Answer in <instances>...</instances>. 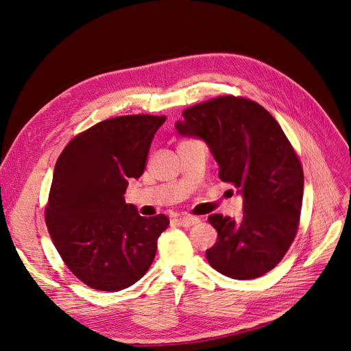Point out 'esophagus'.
<instances>
[{
  "label": "esophagus",
  "mask_w": 351,
  "mask_h": 351,
  "mask_svg": "<svg viewBox=\"0 0 351 351\" xmlns=\"http://www.w3.org/2000/svg\"><path fill=\"white\" fill-rule=\"evenodd\" d=\"M174 221L182 227H192V226L197 224L200 219L197 217H182V218H176Z\"/></svg>",
  "instance_id": "34e87169"
}]
</instances>
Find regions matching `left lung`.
Instances as JSON below:
<instances>
[{
    "instance_id": "1",
    "label": "left lung",
    "mask_w": 351,
    "mask_h": 351,
    "mask_svg": "<svg viewBox=\"0 0 351 351\" xmlns=\"http://www.w3.org/2000/svg\"><path fill=\"white\" fill-rule=\"evenodd\" d=\"M176 129L204 139L222 182L243 195V218L208 217L218 231L209 265L236 280L258 278L284 258L300 224L303 168L281 125L262 105L224 95L186 108Z\"/></svg>"
}]
</instances>
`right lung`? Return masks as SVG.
Here are the masks:
<instances>
[{
    "instance_id": "right-lung-1",
    "label": "right lung",
    "mask_w": 351,
    "mask_h": 351,
    "mask_svg": "<svg viewBox=\"0 0 351 351\" xmlns=\"http://www.w3.org/2000/svg\"><path fill=\"white\" fill-rule=\"evenodd\" d=\"M165 115H120L74 136L62 149L45 206L52 243L67 268L90 289L119 291L149 269L169 219L145 218L125 204Z\"/></svg>"
}]
</instances>
